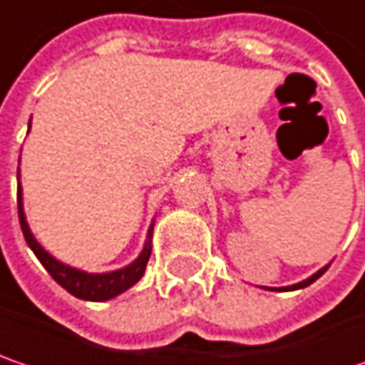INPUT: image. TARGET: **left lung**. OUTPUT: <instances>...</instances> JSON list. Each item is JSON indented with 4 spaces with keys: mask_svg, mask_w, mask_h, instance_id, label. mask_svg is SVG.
Returning <instances> with one entry per match:
<instances>
[{
    "mask_svg": "<svg viewBox=\"0 0 365 365\" xmlns=\"http://www.w3.org/2000/svg\"><path fill=\"white\" fill-rule=\"evenodd\" d=\"M327 268H329V267H327ZM327 268L318 270V272H316L314 277H310V279H306V281H302V283H297V285H291V287H285V289H302V287H308V285H310V283H314V281H316L318 277H322V274L327 272Z\"/></svg>",
    "mask_w": 365,
    "mask_h": 365,
    "instance_id": "obj_1",
    "label": "left lung"
}]
</instances>
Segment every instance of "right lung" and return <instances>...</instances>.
<instances>
[{
    "label": "right lung",
    "mask_w": 365,
    "mask_h": 365,
    "mask_svg": "<svg viewBox=\"0 0 365 365\" xmlns=\"http://www.w3.org/2000/svg\"><path fill=\"white\" fill-rule=\"evenodd\" d=\"M18 219H20L24 240H26V244L36 254V258L41 260V264L47 268V272L53 277L63 289L68 291V293H72L74 297H80V299L105 302V299L115 297L121 291L132 287L138 281L140 277L144 274L146 262L150 258V242H148L146 247H144V252L140 254L138 260L134 264L121 268V270H115V272H107V274H88V272H82V270H76V268H70L66 267V264H61V262H57L53 256H49L43 247L36 244V240L33 237L31 229H29L26 221H24L20 185H18ZM150 231H153V227H150ZM150 231H148V237H150Z\"/></svg>",
    "instance_id": "add662e5"
}]
</instances>
